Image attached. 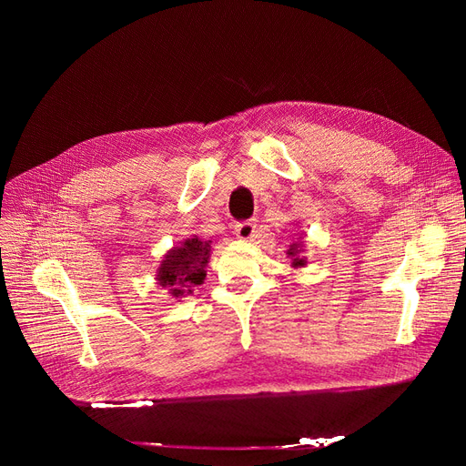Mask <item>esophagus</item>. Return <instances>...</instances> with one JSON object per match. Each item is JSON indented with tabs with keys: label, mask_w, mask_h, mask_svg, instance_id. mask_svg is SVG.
Here are the masks:
<instances>
[{
	"label": "esophagus",
	"mask_w": 466,
	"mask_h": 466,
	"mask_svg": "<svg viewBox=\"0 0 466 466\" xmlns=\"http://www.w3.org/2000/svg\"><path fill=\"white\" fill-rule=\"evenodd\" d=\"M235 235L238 238H243V241H248L257 235V223L255 221H241L235 225Z\"/></svg>",
	"instance_id": "1"
}]
</instances>
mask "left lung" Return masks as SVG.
Listing matches in <instances>:
<instances>
[{"instance_id":"1","label":"left lung","mask_w":466,"mask_h":466,"mask_svg":"<svg viewBox=\"0 0 466 466\" xmlns=\"http://www.w3.org/2000/svg\"><path fill=\"white\" fill-rule=\"evenodd\" d=\"M301 250H303V247H301L299 243H293V245L289 247V250H288V257H291V266H293V268H301V266L307 264V260L299 257Z\"/></svg>"}]
</instances>
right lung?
Masks as SVG:
<instances>
[{
    "label": "right lung",
    "mask_w": 466,
    "mask_h": 466,
    "mask_svg": "<svg viewBox=\"0 0 466 466\" xmlns=\"http://www.w3.org/2000/svg\"><path fill=\"white\" fill-rule=\"evenodd\" d=\"M211 241L198 237L185 238L178 247H173L163 257L157 268V286L168 289L173 298L192 293L194 286H200L206 278Z\"/></svg>",
    "instance_id": "right-lung-1"
}]
</instances>
